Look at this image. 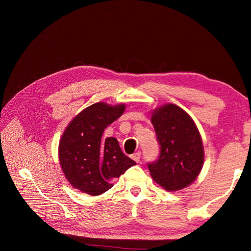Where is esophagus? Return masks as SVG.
Instances as JSON below:
<instances>
[{
	"instance_id": "esophagus-1",
	"label": "esophagus",
	"mask_w": 251,
	"mask_h": 251,
	"mask_svg": "<svg viewBox=\"0 0 251 251\" xmlns=\"http://www.w3.org/2000/svg\"><path fill=\"white\" fill-rule=\"evenodd\" d=\"M132 158H133V160H135L136 162H139V160H140V151H136V153H134L132 155Z\"/></svg>"
}]
</instances>
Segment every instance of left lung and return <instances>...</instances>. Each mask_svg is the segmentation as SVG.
Here are the masks:
<instances>
[{
	"instance_id": "8db88e82",
	"label": "left lung",
	"mask_w": 251,
	"mask_h": 251,
	"mask_svg": "<svg viewBox=\"0 0 251 251\" xmlns=\"http://www.w3.org/2000/svg\"><path fill=\"white\" fill-rule=\"evenodd\" d=\"M151 121L161 150L158 160L149 164L151 177L169 192L191 185L204 163L203 142L195 121L173 103L155 108Z\"/></svg>"
}]
</instances>
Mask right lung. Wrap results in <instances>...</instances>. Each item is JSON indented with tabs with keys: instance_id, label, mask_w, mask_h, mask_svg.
Listing matches in <instances>:
<instances>
[{
	"instance_id": "right-lung-1",
	"label": "right lung",
	"mask_w": 251,
	"mask_h": 251,
	"mask_svg": "<svg viewBox=\"0 0 251 251\" xmlns=\"http://www.w3.org/2000/svg\"><path fill=\"white\" fill-rule=\"evenodd\" d=\"M125 110V103L96 102L78 113L65 128L58 144V158L73 188L100 196L113 186L114 178L136 164L123 153L116 138H102L104 128Z\"/></svg>"
}]
</instances>
